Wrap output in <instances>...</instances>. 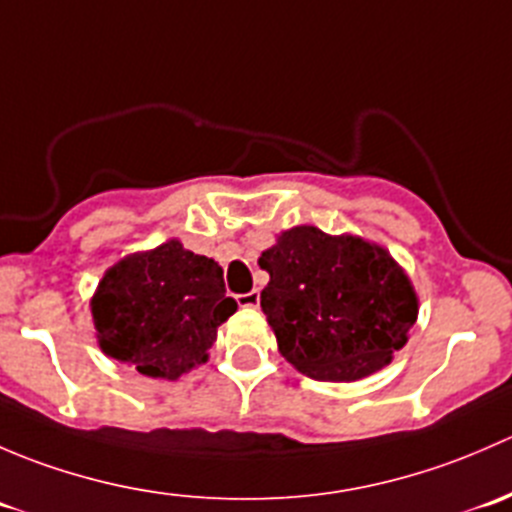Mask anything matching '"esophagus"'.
<instances>
[{"label":"esophagus","instance_id":"1","mask_svg":"<svg viewBox=\"0 0 512 512\" xmlns=\"http://www.w3.org/2000/svg\"><path fill=\"white\" fill-rule=\"evenodd\" d=\"M237 304H240V307H260V292L252 289V292L247 294H237Z\"/></svg>","mask_w":512,"mask_h":512}]
</instances>
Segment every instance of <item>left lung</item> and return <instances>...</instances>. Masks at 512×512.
I'll return each instance as SVG.
<instances>
[{"instance_id":"left-lung-1","label":"left lung","mask_w":512,"mask_h":512,"mask_svg":"<svg viewBox=\"0 0 512 512\" xmlns=\"http://www.w3.org/2000/svg\"><path fill=\"white\" fill-rule=\"evenodd\" d=\"M257 265L262 312L289 364L317 381H359L391 364L418 317V294L386 247L314 225L280 232Z\"/></svg>"}]
</instances>
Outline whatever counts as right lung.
Here are the masks:
<instances>
[{
	"mask_svg": "<svg viewBox=\"0 0 512 512\" xmlns=\"http://www.w3.org/2000/svg\"><path fill=\"white\" fill-rule=\"evenodd\" d=\"M237 312L223 267L178 237L131 252L103 272L94 297L101 352L138 374L175 381L208 361L218 327Z\"/></svg>",
	"mask_w": 512,
	"mask_h": 512,
	"instance_id": "obj_1",
	"label": "right lung"
}]
</instances>
